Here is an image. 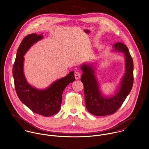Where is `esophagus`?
Segmentation results:
<instances>
[{"instance_id":"obj_1","label":"esophagus","mask_w":149,"mask_h":149,"mask_svg":"<svg viewBox=\"0 0 149 149\" xmlns=\"http://www.w3.org/2000/svg\"><path fill=\"white\" fill-rule=\"evenodd\" d=\"M74 76L76 79H78L81 77V72L79 71H75L74 73Z\"/></svg>"}]
</instances>
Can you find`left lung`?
Wrapping results in <instances>:
<instances>
[{
	"label": "left lung",
	"instance_id": "8db88e82",
	"mask_svg": "<svg viewBox=\"0 0 149 149\" xmlns=\"http://www.w3.org/2000/svg\"><path fill=\"white\" fill-rule=\"evenodd\" d=\"M113 47L114 51L123 52L125 56V73L119 90L113 96L105 97L101 93L93 67L88 64H83L81 67L83 72L81 81L84 86L86 107L87 111L94 116H108L115 113L132 88L134 65L129 50L121 42L114 44Z\"/></svg>",
	"mask_w": 149,
	"mask_h": 149
}]
</instances>
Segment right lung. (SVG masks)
Instances as JSON below:
<instances>
[{
	"label": "right lung",
	"mask_w": 149,
	"mask_h": 149,
	"mask_svg": "<svg viewBox=\"0 0 149 149\" xmlns=\"http://www.w3.org/2000/svg\"><path fill=\"white\" fill-rule=\"evenodd\" d=\"M42 38V33H31L23 39L17 51L13 74L17 95L20 101L33 113L50 116L59 112L63 92L68 84L75 81V78L72 71L45 90L37 89L28 83L23 72V56L34 43Z\"/></svg>",
	"instance_id": "1"
}]
</instances>
